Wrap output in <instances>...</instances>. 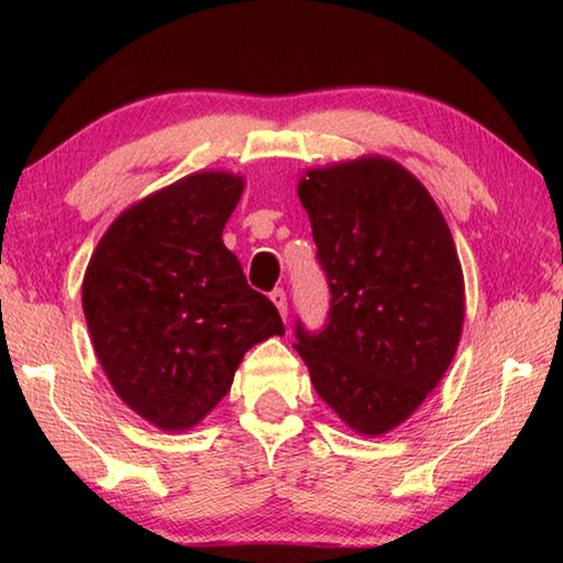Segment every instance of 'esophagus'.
<instances>
[{
    "label": "esophagus",
    "mask_w": 563,
    "mask_h": 563,
    "mask_svg": "<svg viewBox=\"0 0 563 563\" xmlns=\"http://www.w3.org/2000/svg\"><path fill=\"white\" fill-rule=\"evenodd\" d=\"M271 300L275 302V308H278L283 320H288V295H285V290L283 288H275L271 292Z\"/></svg>",
    "instance_id": "obj_1"
}]
</instances>
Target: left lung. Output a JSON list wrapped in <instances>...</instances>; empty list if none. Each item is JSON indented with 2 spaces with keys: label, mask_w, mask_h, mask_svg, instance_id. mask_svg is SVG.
Segmentation results:
<instances>
[{
  "label": "left lung",
  "mask_w": 563,
  "mask_h": 563,
  "mask_svg": "<svg viewBox=\"0 0 563 563\" xmlns=\"http://www.w3.org/2000/svg\"><path fill=\"white\" fill-rule=\"evenodd\" d=\"M298 196L330 310L322 330L295 320V350L342 422L385 434L422 405L460 345L464 280L450 225L387 158L308 170Z\"/></svg>",
  "instance_id": "1"
}]
</instances>
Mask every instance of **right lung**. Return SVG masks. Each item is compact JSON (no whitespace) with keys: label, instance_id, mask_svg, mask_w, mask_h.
Returning <instances> with one entry per match:
<instances>
[{"label":"right lung","instance_id":"1","mask_svg":"<svg viewBox=\"0 0 563 563\" xmlns=\"http://www.w3.org/2000/svg\"><path fill=\"white\" fill-rule=\"evenodd\" d=\"M243 180L194 174L123 211L84 275V316L109 383L168 432L201 422L283 320L223 245Z\"/></svg>","mask_w":563,"mask_h":563}]
</instances>
